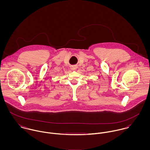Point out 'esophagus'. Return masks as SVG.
Listing matches in <instances>:
<instances>
[{"mask_svg": "<svg viewBox=\"0 0 150 150\" xmlns=\"http://www.w3.org/2000/svg\"><path fill=\"white\" fill-rule=\"evenodd\" d=\"M71 70H76V66H71Z\"/></svg>", "mask_w": 150, "mask_h": 150, "instance_id": "34e87169", "label": "esophagus"}]
</instances>
